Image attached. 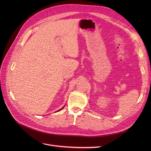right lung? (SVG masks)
Masks as SVG:
<instances>
[{
	"mask_svg": "<svg viewBox=\"0 0 151 151\" xmlns=\"http://www.w3.org/2000/svg\"><path fill=\"white\" fill-rule=\"evenodd\" d=\"M63 107H64V106H63ZM63 108H61V109H59V110H58V111H60V110H61V109H62V108H63Z\"/></svg>",
	"mask_w": 151,
	"mask_h": 151,
	"instance_id": "1",
	"label": "right lung"
}]
</instances>
